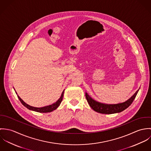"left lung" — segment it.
<instances>
[{
  "label": "left lung",
  "instance_id": "obj_1",
  "mask_svg": "<svg viewBox=\"0 0 151 151\" xmlns=\"http://www.w3.org/2000/svg\"><path fill=\"white\" fill-rule=\"evenodd\" d=\"M138 91L139 89L137 90L135 93L126 101L116 104H108L99 102L92 98L86 92V96L88 104L94 111L102 114H113L122 112L129 107L135 98Z\"/></svg>",
  "mask_w": 151,
  "mask_h": 151
}]
</instances>
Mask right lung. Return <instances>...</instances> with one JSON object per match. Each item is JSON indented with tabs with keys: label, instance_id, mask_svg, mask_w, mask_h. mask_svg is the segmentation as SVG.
Returning <instances> with one entry per match:
<instances>
[{
	"label": "right lung",
	"instance_id": "obj_1",
	"mask_svg": "<svg viewBox=\"0 0 151 151\" xmlns=\"http://www.w3.org/2000/svg\"><path fill=\"white\" fill-rule=\"evenodd\" d=\"M64 92H65V89L63 90V92L62 93V95H61L60 98L56 102L52 104V105H49L45 106H43V107H41V108H37V107H34V106H30V105H28L27 104H26L25 102H24V101L18 95H17V96H18V98L19 99V100L20 101V102H22V104L25 107L27 108L28 109H29L30 110L35 111H37V112H39V113H48V112H51V111L56 110L57 108L59 106L60 104H61V102L63 100ZM16 94H17L16 92Z\"/></svg>",
	"mask_w": 151,
	"mask_h": 151
}]
</instances>
